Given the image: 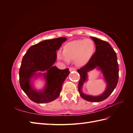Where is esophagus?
<instances>
[{
  "label": "esophagus",
  "mask_w": 133,
  "mask_h": 133,
  "mask_svg": "<svg viewBox=\"0 0 133 133\" xmlns=\"http://www.w3.org/2000/svg\"><path fill=\"white\" fill-rule=\"evenodd\" d=\"M69 70H70V72H71V71H75V70H76V69H75V68H73V67H70V68H69Z\"/></svg>",
  "instance_id": "obj_1"
}]
</instances>
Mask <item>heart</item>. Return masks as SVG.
I'll list each match as a JSON object with an SVG mask.
<instances>
[{"label": "heart", "instance_id": "b5f03b06", "mask_svg": "<svg viewBox=\"0 0 133 133\" xmlns=\"http://www.w3.org/2000/svg\"><path fill=\"white\" fill-rule=\"evenodd\" d=\"M95 49L94 42L90 39H78L65 44L63 52L58 51V59L68 63L75 60L79 66H84L89 62L93 55Z\"/></svg>", "mask_w": 133, "mask_h": 133}]
</instances>
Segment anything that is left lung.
I'll use <instances>...</instances> for the list:
<instances>
[{
  "instance_id": "8db88e82",
  "label": "left lung",
  "mask_w": 133,
  "mask_h": 133,
  "mask_svg": "<svg viewBox=\"0 0 133 133\" xmlns=\"http://www.w3.org/2000/svg\"><path fill=\"white\" fill-rule=\"evenodd\" d=\"M95 44L96 50L92 57L85 66L78 70L80 79L78 84V90L81 97L91 102H99L108 98L114 91L119 79V65L116 54L110 44L91 37ZM96 67L102 71L107 83V89L99 96L84 95L81 88L87 78V73Z\"/></svg>"
}]
</instances>
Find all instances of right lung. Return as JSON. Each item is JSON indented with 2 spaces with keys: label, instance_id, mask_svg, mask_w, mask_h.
I'll return each instance as SVG.
<instances>
[{
  "label": "right lung",
  "instance_id": "1",
  "mask_svg": "<svg viewBox=\"0 0 133 133\" xmlns=\"http://www.w3.org/2000/svg\"><path fill=\"white\" fill-rule=\"evenodd\" d=\"M66 38L45 40L30 46L23 58L19 70V83L22 89L32 101L38 104L49 103L60 95L62 85L69 74V69H59L53 66L57 59V50ZM40 72L38 74L37 71ZM45 71L42 74L41 71ZM43 75L46 81L44 89L37 91L32 87L31 79Z\"/></svg>",
  "mask_w": 133,
  "mask_h": 133
}]
</instances>
